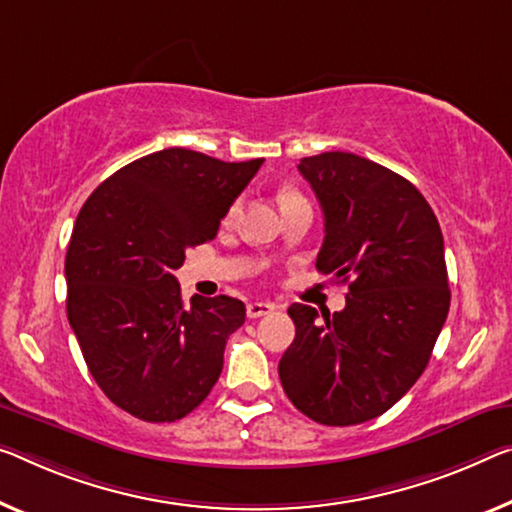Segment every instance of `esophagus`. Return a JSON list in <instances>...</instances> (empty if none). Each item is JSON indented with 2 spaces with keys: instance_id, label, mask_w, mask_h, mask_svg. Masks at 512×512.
<instances>
[{
  "instance_id": "1",
  "label": "esophagus",
  "mask_w": 512,
  "mask_h": 512,
  "mask_svg": "<svg viewBox=\"0 0 512 512\" xmlns=\"http://www.w3.org/2000/svg\"><path fill=\"white\" fill-rule=\"evenodd\" d=\"M277 311V306L272 302H249L247 304V318L256 320V318H263V316H270V313Z\"/></svg>"
}]
</instances>
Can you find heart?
<instances>
[{"label": "heart", "instance_id": "1", "mask_svg": "<svg viewBox=\"0 0 512 512\" xmlns=\"http://www.w3.org/2000/svg\"><path fill=\"white\" fill-rule=\"evenodd\" d=\"M283 196H293V194H290V192H286V194H283Z\"/></svg>", "mask_w": 512, "mask_h": 512}]
</instances>
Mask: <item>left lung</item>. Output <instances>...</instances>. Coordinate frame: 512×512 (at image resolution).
I'll use <instances>...</instances> for the list:
<instances>
[{
    "mask_svg": "<svg viewBox=\"0 0 512 512\" xmlns=\"http://www.w3.org/2000/svg\"><path fill=\"white\" fill-rule=\"evenodd\" d=\"M300 174L325 215L316 267L348 281L334 316L293 304L295 338L279 361L281 387L322 426H357L398 403L426 371L448 290L444 238L423 194L355 153L302 157Z\"/></svg>",
    "mask_w": 512,
    "mask_h": 512,
    "instance_id": "8db88e82",
    "label": "left lung"
}]
</instances>
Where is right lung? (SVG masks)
<instances>
[{
	"label": "right lung",
	"mask_w": 512,
	"mask_h": 512,
	"mask_svg": "<svg viewBox=\"0 0 512 512\" xmlns=\"http://www.w3.org/2000/svg\"><path fill=\"white\" fill-rule=\"evenodd\" d=\"M261 164L164 148L109 176L77 215L68 322L102 393L141 421L183 419L219 380L245 304L229 295L185 304L174 270L215 238Z\"/></svg>",
	"instance_id": "1"
}]
</instances>
